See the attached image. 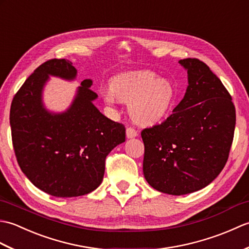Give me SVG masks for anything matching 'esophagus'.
Returning <instances> with one entry per match:
<instances>
[{
	"label": "esophagus",
	"instance_id": "1",
	"mask_svg": "<svg viewBox=\"0 0 249 249\" xmlns=\"http://www.w3.org/2000/svg\"><path fill=\"white\" fill-rule=\"evenodd\" d=\"M137 135H138V133L134 127H127V129H126V137L127 138H135Z\"/></svg>",
	"mask_w": 249,
	"mask_h": 249
}]
</instances>
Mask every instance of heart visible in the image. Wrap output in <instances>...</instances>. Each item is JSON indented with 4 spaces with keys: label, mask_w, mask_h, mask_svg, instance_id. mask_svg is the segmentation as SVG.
<instances>
[{
    "label": "heart",
    "mask_w": 249,
    "mask_h": 249,
    "mask_svg": "<svg viewBox=\"0 0 249 249\" xmlns=\"http://www.w3.org/2000/svg\"><path fill=\"white\" fill-rule=\"evenodd\" d=\"M176 91L170 81L160 79L151 71H131L112 79L104 93L105 102L113 105L118 99L129 104V114L136 123L152 125L165 118L171 109Z\"/></svg>",
    "instance_id": "obj_1"
}]
</instances>
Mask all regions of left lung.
I'll use <instances>...</instances> for the list:
<instances>
[{
  "label": "left lung",
  "instance_id": "8db88e82",
  "mask_svg": "<svg viewBox=\"0 0 249 249\" xmlns=\"http://www.w3.org/2000/svg\"><path fill=\"white\" fill-rule=\"evenodd\" d=\"M179 64L188 73L184 98L160 124L141 131L146 182L174 196L197 192L218 176L235 128V107L220 79L198 59Z\"/></svg>",
  "mask_w": 249,
  "mask_h": 249
}]
</instances>
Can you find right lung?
Returning <instances> with one entry per match:
<instances>
[{
	"mask_svg": "<svg viewBox=\"0 0 249 249\" xmlns=\"http://www.w3.org/2000/svg\"><path fill=\"white\" fill-rule=\"evenodd\" d=\"M71 62L52 59L30 75L10 106L9 123L16 158L37 188L54 197L83 196L103 181L106 157L125 141V126L108 119L93 105L97 94L81 82L67 112L51 114L41 104L48 75L73 79Z\"/></svg>",
	"mask_w": 249,
	"mask_h": 249,
	"instance_id": "obj_1",
	"label": "right lung"
}]
</instances>
